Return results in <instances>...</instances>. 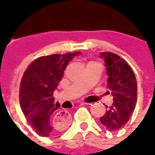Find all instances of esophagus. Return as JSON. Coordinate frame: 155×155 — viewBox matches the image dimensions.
Here are the masks:
<instances>
[{
  "instance_id": "34e87169",
  "label": "esophagus",
  "mask_w": 155,
  "mask_h": 155,
  "mask_svg": "<svg viewBox=\"0 0 155 155\" xmlns=\"http://www.w3.org/2000/svg\"><path fill=\"white\" fill-rule=\"evenodd\" d=\"M81 104H83V105H84V104H87V103H85V102H81ZM64 114H66V112H65ZM65 114H63V115H62V114L59 113V114H56V117H57L58 119H62V118H63V117H64ZM65 116H66V115H65Z\"/></svg>"
}]
</instances>
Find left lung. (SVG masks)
<instances>
[{"label":"left lung","instance_id":"8db88e82","mask_svg":"<svg viewBox=\"0 0 155 155\" xmlns=\"http://www.w3.org/2000/svg\"><path fill=\"white\" fill-rule=\"evenodd\" d=\"M108 74L107 88L114 102L106 107L100 121L110 131L123 128L132 115L137 101V82L132 69L124 59L111 52H102ZM110 94V92H108Z\"/></svg>","mask_w":155,"mask_h":155}]
</instances>
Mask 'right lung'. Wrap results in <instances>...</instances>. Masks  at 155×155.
Wrapping results in <instances>:
<instances>
[{"mask_svg": "<svg viewBox=\"0 0 155 155\" xmlns=\"http://www.w3.org/2000/svg\"><path fill=\"white\" fill-rule=\"evenodd\" d=\"M81 54H51L37 58L25 70L20 86V104L22 112L37 134L42 137L56 135L69 125L70 116L58 119L61 104H54L53 92L64 74L68 63Z\"/></svg>", "mask_w": 155, "mask_h": 155, "instance_id": "right-lung-1", "label": "right lung"}]
</instances>
